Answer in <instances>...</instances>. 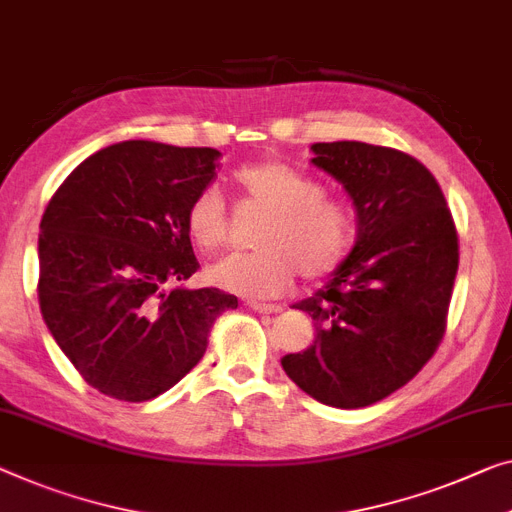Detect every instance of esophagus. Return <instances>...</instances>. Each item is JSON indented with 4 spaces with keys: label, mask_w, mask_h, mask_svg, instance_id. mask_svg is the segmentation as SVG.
Here are the masks:
<instances>
[{
    "label": "esophagus",
    "mask_w": 512,
    "mask_h": 512,
    "mask_svg": "<svg viewBox=\"0 0 512 512\" xmlns=\"http://www.w3.org/2000/svg\"><path fill=\"white\" fill-rule=\"evenodd\" d=\"M248 308L259 312V315H273V312H280L282 310L278 303H259V301H250Z\"/></svg>",
    "instance_id": "1"
}]
</instances>
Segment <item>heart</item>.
Masks as SVG:
<instances>
[{
	"instance_id": "heart-1",
	"label": "heart",
	"mask_w": 512,
	"mask_h": 512,
	"mask_svg": "<svg viewBox=\"0 0 512 512\" xmlns=\"http://www.w3.org/2000/svg\"><path fill=\"white\" fill-rule=\"evenodd\" d=\"M234 181L243 200L266 211L255 239L259 250L209 266V282L248 299H266L285 292L296 273L319 280L338 269L354 239V216L345 204L324 197L317 181L276 160L241 167ZM186 230L204 253L225 246L227 209L216 188H204L190 200Z\"/></svg>"
}]
</instances>
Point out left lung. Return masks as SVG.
I'll return each instance as SVG.
<instances>
[{
    "label": "left lung",
    "mask_w": 512,
    "mask_h": 512,
    "mask_svg": "<svg viewBox=\"0 0 512 512\" xmlns=\"http://www.w3.org/2000/svg\"><path fill=\"white\" fill-rule=\"evenodd\" d=\"M312 165L342 183L358 236L329 282L294 305L317 338L282 356L317 402L361 409L398 391L437 352L460 262L446 197L423 163L365 142L312 144Z\"/></svg>",
    "instance_id": "obj_1"
}]
</instances>
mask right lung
<instances>
[{
	"label": "right lung",
	"mask_w": 512,
	"mask_h": 512,
	"mask_svg": "<svg viewBox=\"0 0 512 512\" xmlns=\"http://www.w3.org/2000/svg\"><path fill=\"white\" fill-rule=\"evenodd\" d=\"M220 151L128 140L96 151L52 195L38 234V303L52 338L96 391L154 400L207 352L218 315L239 305L200 269L186 209Z\"/></svg>",
	"instance_id": "1"
}]
</instances>
